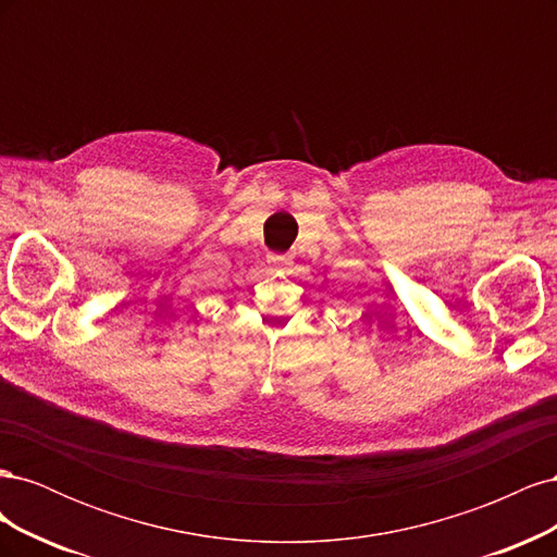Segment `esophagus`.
I'll list each match as a JSON object with an SVG mask.
<instances>
[{
  "label": "esophagus",
  "instance_id": "obj_1",
  "mask_svg": "<svg viewBox=\"0 0 557 557\" xmlns=\"http://www.w3.org/2000/svg\"><path fill=\"white\" fill-rule=\"evenodd\" d=\"M267 269H269V274H281V272H285V269H290V260L283 256H269Z\"/></svg>",
  "mask_w": 557,
  "mask_h": 557
}]
</instances>
